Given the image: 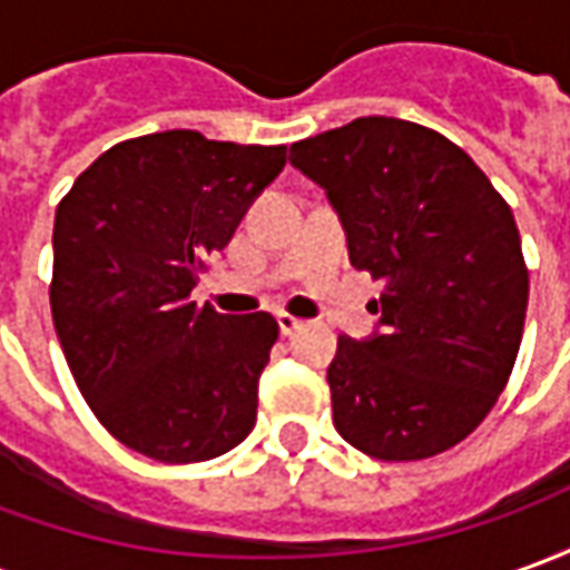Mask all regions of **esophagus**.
I'll return each mask as SVG.
<instances>
[{"label":"esophagus","mask_w":570,"mask_h":570,"mask_svg":"<svg viewBox=\"0 0 570 570\" xmlns=\"http://www.w3.org/2000/svg\"><path fill=\"white\" fill-rule=\"evenodd\" d=\"M277 326H281V333L284 335H293L298 326H302V321L293 317V314H286V311H281V314H277Z\"/></svg>","instance_id":"34e87169"}]
</instances>
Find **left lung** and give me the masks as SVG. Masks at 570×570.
<instances>
[{
	"instance_id": "obj_1",
	"label": "left lung",
	"mask_w": 570,
	"mask_h": 570,
	"mask_svg": "<svg viewBox=\"0 0 570 570\" xmlns=\"http://www.w3.org/2000/svg\"><path fill=\"white\" fill-rule=\"evenodd\" d=\"M326 188L351 262L384 281L382 333L338 338L333 424L379 461H421L482 424L522 345L528 265L513 210L461 146L403 118H354L289 146Z\"/></svg>"
}]
</instances>
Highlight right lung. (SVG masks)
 I'll list each match as a JSON object with an SVG mask.
<instances>
[{"instance_id": "right-lung-1", "label": "right lung", "mask_w": 570, "mask_h": 570, "mask_svg": "<svg viewBox=\"0 0 570 570\" xmlns=\"http://www.w3.org/2000/svg\"><path fill=\"white\" fill-rule=\"evenodd\" d=\"M284 164L286 146L164 130L106 149L57 204L48 296L63 357L97 421L151 461H210L256 424L277 321L188 293Z\"/></svg>"}]
</instances>
